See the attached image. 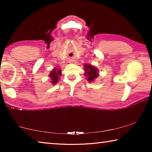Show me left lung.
Returning a JSON list of instances; mask_svg holds the SVG:
<instances>
[{
	"mask_svg": "<svg viewBox=\"0 0 152 152\" xmlns=\"http://www.w3.org/2000/svg\"><path fill=\"white\" fill-rule=\"evenodd\" d=\"M84 70H85L86 74L84 75H87V78L88 81H92L98 76V70L95 67L92 66L89 64H85L84 65Z\"/></svg>",
	"mask_w": 152,
	"mask_h": 152,
	"instance_id": "1",
	"label": "left lung"
}]
</instances>
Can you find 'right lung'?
Segmentation results:
<instances>
[{
    "label": "right lung",
    "mask_w": 152,
    "mask_h": 152,
    "mask_svg": "<svg viewBox=\"0 0 152 152\" xmlns=\"http://www.w3.org/2000/svg\"><path fill=\"white\" fill-rule=\"evenodd\" d=\"M61 70H56V69H53V71L50 74V76L51 78V82L53 84H56L58 81V76H61Z\"/></svg>",
    "instance_id": "obj_1"
}]
</instances>
